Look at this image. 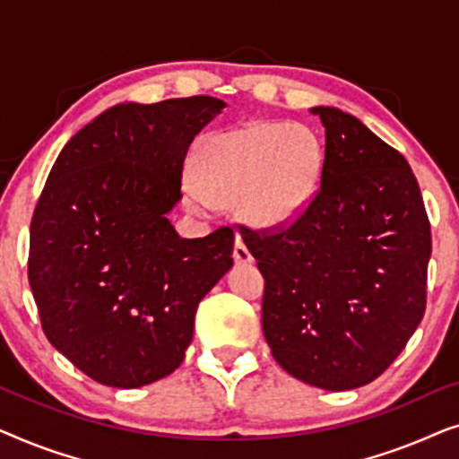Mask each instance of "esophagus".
<instances>
[{
  "label": "esophagus",
  "instance_id": "esophagus-1",
  "mask_svg": "<svg viewBox=\"0 0 459 459\" xmlns=\"http://www.w3.org/2000/svg\"><path fill=\"white\" fill-rule=\"evenodd\" d=\"M234 261L240 263V265H247V263H253V255L247 248V244L240 236H236V244H234Z\"/></svg>",
  "mask_w": 459,
  "mask_h": 459
}]
</instances>
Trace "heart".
<instances>
[{
	"label": "heart",
	"instance_id": "obj_1",
	"mask_svg": "<svg viewBox=\"0 0 459 459\" xmlns=\"http://www.w3.org/2000/svg\"><path fill=\"white\" fill-rule=\"evenodd\" d=\"M322 173V148L300 123L255 121L211 137L194 156L190 203H240L250 223H290L311 203Z\"/></svg>",
	"mask_w": 459,
	"mask_h": 459
}]
</instances>
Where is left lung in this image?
I'll use <instances>...</instances> for the list:
<instances>
[{
    "mask_svg": "<svg viewBox=\"0 0 459 459\" xmlns=\"http://www.w3.org/2000/svg\"><path fill=\"white\" fill-rule=\"evenodd\" d=\"M319 187L290 223L238 225L263 278V334L294 378L349 391L378 378L426 309L430 221L403 154L359 118L317 106Z\"/></svg>",
    "mask_w": 459,
    "mask_h": 459,
    "instance_id": "1",
    "label": "left lung"
}]
</instances>
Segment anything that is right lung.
<instances>
[{
	"instance_id": "add662e5",
	"label": "right lung",
	"mask_w": 459,
	"mask_h": 459,
	"mask_svg": "<svg viewBox=\"0 0 459 459\" xmlns=\"http://www.w3.org/2000/svg\"><path fill=\"white\" fill-rule=\"evenodd\" d=\"M225 108L192 96L112 106L62 148L30 219L29 284L48 341L100 385L135 388L184 361L234 231L179 238L194 137Z\"/></svg>"
}]
</instances>
